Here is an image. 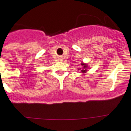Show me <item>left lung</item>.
<instances>
[{
  "instance_id": "left-lung-1",
  "label": "left lung",
  "mask_w": 131,
  "mask_h": 131,
  "mask_svg": "<svg viewBox=\"0 0 131 131\" xmlns=\"http://www.w3.org/2000/svg\"><path fill=\"white\" fill-rule=\"evenodd\" d=\"M82 65L83 66V68H84V70H82V71H81V72H85L86 71V67H87V66H86V64H84V63H82Z\"/></svg>"
}]
</instances>
